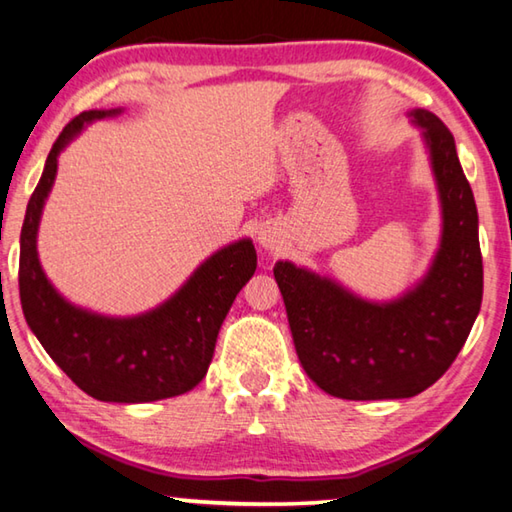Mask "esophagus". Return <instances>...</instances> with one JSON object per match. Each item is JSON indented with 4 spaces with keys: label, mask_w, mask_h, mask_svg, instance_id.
I'll return each mask as SVG.
<instances>
[{
    "label": "esophagus",
    "mask_w": 512,
    "mask_h": 512,
    "mask_svg": "<svg viewBox=\"0 0 512 512\" xmlns=\"http://www.w3.org/2000/svg\"><path fill=\"white\" fill-rule=\"evenodd\" d=\"M257 239H259V244H262L264 248H275V246H277V235H275V230L262 228V230L257 232Z\"/></svg>",
    "instance_id": "obj_1"
}]
</instances>
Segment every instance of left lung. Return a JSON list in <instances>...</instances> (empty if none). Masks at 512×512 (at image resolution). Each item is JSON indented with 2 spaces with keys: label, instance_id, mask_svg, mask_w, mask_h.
<instances>
[{
  "label": "left lung",
  "instance_id": "left-lung-1",
  "mask_svg": "<svg viewBox=\"0 0 512 512\" xmlns=\"http://www.w3.org/2000/svg\"><path fill=\"white\" fill-rule=\"evenodd\" d=\"M436 178L443 235L427 275L400 298L372 302L332 277L277 262L302 368L343 400H402L445 375L470 336L483 298L479 214L454 135L429 110H411Z\"/></svg>",
  "mask_w": 512,
  "mask_h": 512
}]
</instances>
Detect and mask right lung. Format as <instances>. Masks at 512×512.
I'll list each match as a JSON object with an SVG mask.
<instances>
[{
    "label": "right lung",
    "instance_id": "obj_1",
    "mask_svg": "<svg viewBox=\"0 0 512 512\" xmlns=\"http://www.w3.org/2000/svg\"><path fill=\"white\" fill-rule=\"evenodd\" d=\"M115 110H85L58 135L31 194L20 235V300L31 332L56 366L101 402H155L183 395L205 377L214 345L237 293L257 268L250 239L216 250L173 296L140 316H101L67 302L51 287L38 259V225L58 155L94 119Z\"/></svg>",
    "mask_w": 512,
    "mask_h": 512
}]
</instances>
